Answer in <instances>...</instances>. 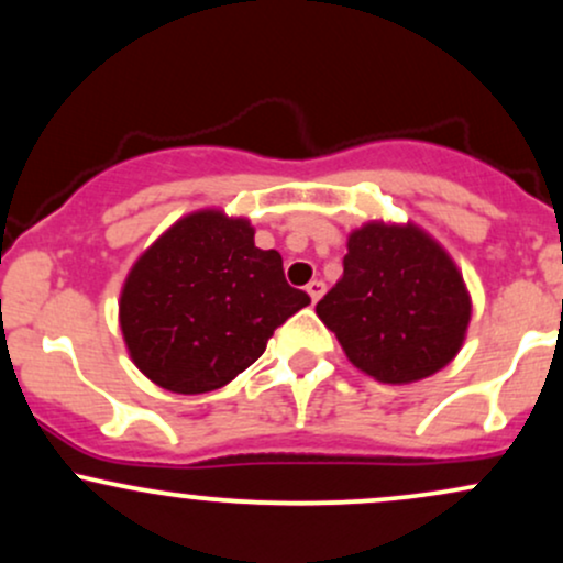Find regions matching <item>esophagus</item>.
Listing matches in <instances>:
<instances>
[{"instance_id": "34e87169", "label": "esophagus", "mask_w": 563, "mask_h": 563, "mask_svg": "<svg viewBox=\"0 0 563 563\" xmlns=\"http://www.w3.org/2000/svg\"><path fill=\"white\" fill-rule=\"evenodd\" d=\"M307 294H309V299L318 303L320 296L325 294V283H322V280H312V283H309V286H307Z\"/></svg>"}]
</instances>
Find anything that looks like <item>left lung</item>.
<instances>
[{"instance_id":"obj_1","label":"left lung","mask_w":563,"mask_h":563,"mask_svg":"<svg viewBox=\"0 0 563 563\" xmlns=\"http://www.w3.org/2000/svg\"><path fill=\"white\" fill-rule=\"evenodd\" d=\"M344 275L314 312L349 363L380 384H416L461 352L471 296L448 251L418 224L349 232Z\"/></svg>"}]
</instances>
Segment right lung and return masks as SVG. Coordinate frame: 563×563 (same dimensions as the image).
<instances>
[{
  "label": "right lung",
  "mask_w": 563,
  "mask_h": 563,
  "mask_svg": "<svg viewBox=\"0 0 563 563\" xmlns=\"http://www.w3.org/2000/svg\"><path fill=\"white\" fill-rule=\"evenodd\" d=\"M309 303L283 256L254 245L249 219L219 209L172 224L129 269L119 322L132 363L177 394L222 389Z\"/></svg>",
  "instance_id": "right-lung-1"
}]
</instances>
